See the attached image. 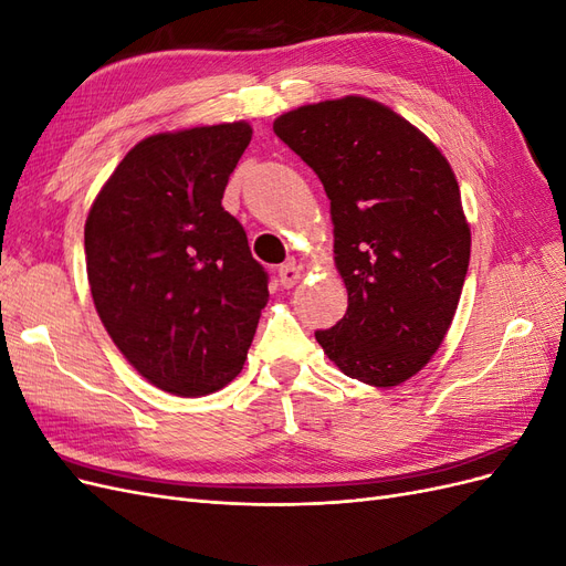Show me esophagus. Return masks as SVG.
<instances>
[{"mask_svg":"<svg viewBox=\"0 0 566 566\" xmlns=\"http://www.w3.org/2000/svg\"><path fill=\"white\" fill-rule=\"evenodd\" d=\"M300 279H302V271H300V266H297L295 262H285V264L279 266V283H281L283 287L297 285Z\"/></svg>","mask_w":566,"mask_h":566,"instance_id":"esophagus-1","label":"esophagus"}]
</instances>
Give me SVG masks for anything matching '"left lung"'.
I'll use <instances>...</instances> for the list:
<instances>
[{"instance_id":"1","label":"left lung","mask_w":566,"mask_h":566,"mask_svg":"<svg viewBox=\"0 0 566 566\" xmlns=\"http://www.w3.org/2000/svg\"><path fill=\"white\" fill-rule=\"evenodd\" d=\"M331 200L335 266L349 306L316 331L354 380L394 387L447 337L470 264V227L449 160L413 125L364 96L302 106L273 123Z\"/></svg>"}]
</instances>
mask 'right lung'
Wrapping results in <instances>:
<instances>
[{
	"instance_id": "obj_1",
	"label": "right lung",
	"mask_w": 566,
	"mask_h": 566,
	"mask_svg": "<svg viewBox=\"0 0 566 566\" xmlns=\"http://www.w3.org/2000/svg\"><path fill=\"white\" fill-rule=\"evenodd\" d=\"M248 123L153 134L101 188L84 254L94 306L144 378L202 397L243 370L269 300L241 221L221 208Z\"/></svg>"
}]
</instances>
